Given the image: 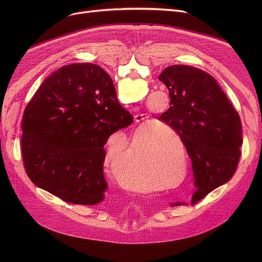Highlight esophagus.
<instances>
[{
	"instance_id": "obj_1",
	"label": "esophagus",
	"mask_w": 262,
	"mask_h": 262,
	"mask_svg": "<svg viewBox=\"0 0 262 262\" xmlns=\"http://www.w3.org/2000/svg\"><path fill=\"white\" fill-rule=\"evenodd\" d=\"M149 117L146 114H141V115H136L135 116V121L137 124H144Z\"/></svg>"
}]
</instances>
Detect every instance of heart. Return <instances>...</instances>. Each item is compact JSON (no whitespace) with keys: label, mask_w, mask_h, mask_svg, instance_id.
<instances>
[{"label":"heart","mask_w":262,"mask_h":262,"mask_svg":"<svg viewBox=\"0 0 262 262\" xmlns=\"http://www.w3.org/2000/svg\"><path fill=\"white\" fill-rule=\"evenodd\" d=\"M178 147H183V141L175 132L169 130ZM145 137L149 143V150L144 140V134L136 133L133 137V148L127 140L108 142L104 164L107 171L120 183H126L136 190H153L157 187L169 185L168 182L158 181L157 173L164 178L172 180L180 171V161L186 167V158L182 153L180 158L175 145L168 143L158 132H148Z\"/></svg>","instance_id":"b5f03b06"}]
</instances>
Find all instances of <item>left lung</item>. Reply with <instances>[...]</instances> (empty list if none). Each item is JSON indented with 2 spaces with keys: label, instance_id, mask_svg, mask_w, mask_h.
I'll return each instance as SVG.
<instances>
[{
  "label": "left lung",
  "instance_id": "obj_1",
  "mask_svg": "<svg viewBox=\"0 0 262 262\" xmlns=\"http://www.w3.org/2000/svg\"><path fill=\"white\" fill-rule=\"evenodd\" d=\"M159 80L171 101L158 120L180 136L187 149L198 188L192 196L195 204L235 174L243 143L241 120L208 73L176 64L164 69Z\"/></svg>",
  "mask_w": 262,
  "mask_h": 262
}]
</instances>
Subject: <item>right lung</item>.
Returning a JSON list of instances; mask_svg holds the SVG:
<instances>
[{
	"instance_id": "add662e5",
	"label": "right lung",
	"mask_w": 262,
	"mask_h": 262,
	"mask_svg": "<svg viewBox=\"0 0 262 262\" xmlns=\"http://www.w3.org/2000/svg\"><path fill=\"white\" fill-rule=\"evenodd\" d=\"M133 119L100 66L61 67L42 81L23 114L21 155L27 176L64 202H102L104 145Z\"/></svg>"
}]
</instances>
